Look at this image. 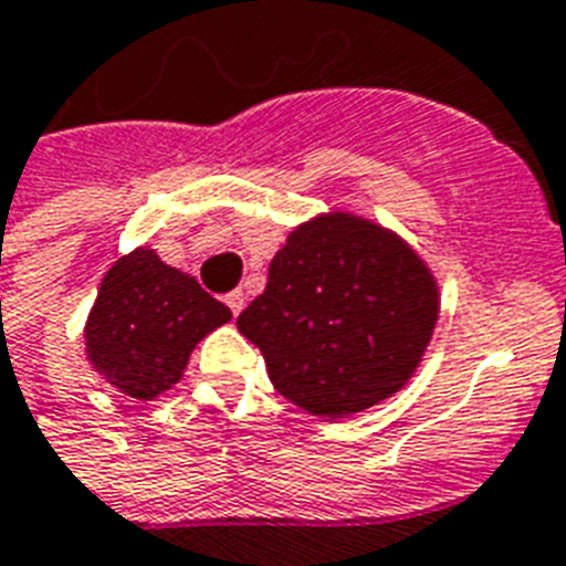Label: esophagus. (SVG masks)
<instances>
[{
	"label": "esophagus",
	"instance_id": "34e87169",
	"mask_svg": "<svg viewBox=\"0 0 566 566\" xmlns=\"http://www.w3.org/2000/svg\"><path fill=\"white\" fill-rule=\"evenodd\" d=\"M223 304L233 310V315H239L244 310V292L242 289H235V292H230V295L223 297Z\"/></svg>",
	"mask_w": 566,
	"mask_h": 566
}]
</instances>
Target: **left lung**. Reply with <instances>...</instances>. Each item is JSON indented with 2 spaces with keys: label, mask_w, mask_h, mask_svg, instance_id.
Here are the masks:
<instances>
[{
  "label": "left lung",
  "mask_w": 566,
  "mask_h": 566,
  "mask_svg": "<svg viewBox=\"0 0 566 566\" xmlns=\"http://www.w3.org/2000/svg\"><path fill=\"white\" fill-rule=\"evenodd\" d=\"M440 315V286L398 233L352 212L297 223L269 286L235 324L280 396L348 419L413 378Z\"/></svg>",
  "instance_id": "8db88e82"
}]
</instances>
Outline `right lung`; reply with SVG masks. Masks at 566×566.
Instances as JSON below:
<instances>
[{"label":"right lung","instance_id":"right-lung-1","mask_svg":"<svg viewBox=\"0 0 566 566\" xmlns=\"http://www.w3.org/2000/svg\"><path fill=\"white\" fill-rule=\"evenodd\" d=\"M230 318V306L191 274L135 248L105 271L85 322V357L124 396L153 401L182 380L195 345Z\"/></svg>","mask_w":566,"mask_h":566}]
</instances>
